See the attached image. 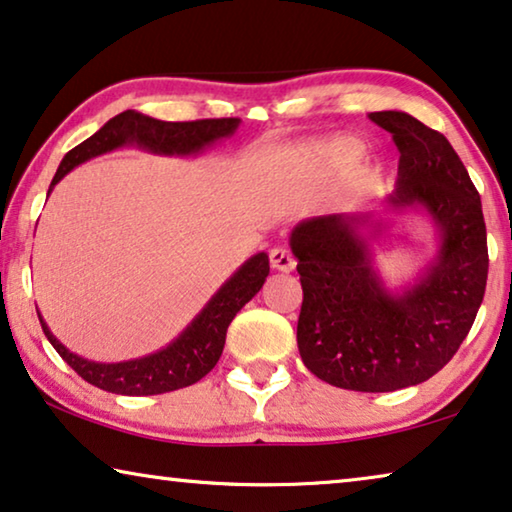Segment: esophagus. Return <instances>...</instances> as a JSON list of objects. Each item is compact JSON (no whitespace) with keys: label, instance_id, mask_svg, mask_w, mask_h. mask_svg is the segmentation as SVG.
I'll return each instance as SVG.
<instances>
[{"label":"esophagus","instance_id":"1","mask_svg":"<svg viewBox=\"0 0 512 512\" xmlns=\"http://www.w3.org/2000/svg\"><path fill=\"white\" fill-rule=\"evenodd\" d=\"M270 265L279 272H291L295 268V258L286 247L270 249Z\"/></svg>","mask_w":512,"mask_h":512}]
</instances>
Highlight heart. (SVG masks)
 Listing matches in <instances>:
<instances>
[{"label":"heart","instance_id":"obj_1","mask_svg":"<svg viewBox=\"0 0 512 512\" xmlns=\"http://www.w3.org/2000/svg\"><path fill=\"white\" fill-rule=\"evenodd\" d=\"M318 154H321V159H325L332 166H348L360 159L362 145L355 138H346V136L332 138L328 143L318 145Z\"/></svg>","mask_w":512,"mask_h":512}]
</instances>
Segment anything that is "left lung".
Instances as JSON below:
<instances>
[{
    "label": "left lung",
    "instance_id": "left-lung-1",
    "mask_svg": "<svg viewBox=\"0 0 512 512\" xmlns=\"http://www.w3.org/2000/svg\"><path fill=\"white\" fill-rule=\"evenodd\" d=\"M369 120L399 150L385 210L425 212L439 251L413 284L390 291L369 244L388 226L383 219L353 212L302 221L291 233L302 284L298 348L325 383L392 392L432 379L457 353L483 302L490 258L480 196L448 138L402 110Z\"/></svg>",
    "mask_w": 512,
    "mask_h": 512
}]
</instances>
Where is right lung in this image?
<instances>
[{
	"instance_id": "obj_1",
	"label": "right lung",
	"mask_w": 512,
	"mask_h": 512,
	"mask_svg": "<svg viewBox=\"0 0 512 512\" xmlns=\"http://www.w3.org/2000/svg\"><path fill=\"white\" fill-rule=\"evenodd\" d=\"M240 127L238 117H221V120H196V122H161L136 110H124L115 115L103 127L83 143L64 154L62 164L50 182L48 194L55 184L73 168L85 164L87 159L99 154L120 150V147L136 145L140 150L166 157H191L201 154L219 140L231 138ZM270 274V258L265 251L244 261L238 272L226 279L210 302L201 309L194 321L184 328L177 339L157 353L127 362H94L71 353L39 314L41 328L48 342L62 355V360L78 376L96 388L115 392V395H161V392L180 390L201 381L212 367L217 365L226 344V330L235 314L261 291L265 277ZM39 311V309H36Z\"/></svg>"
}]
</instances>
